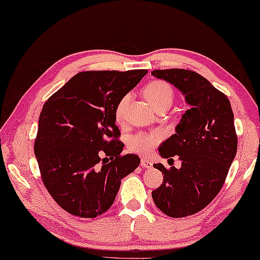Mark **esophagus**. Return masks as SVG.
Wrapping results in <instances>:
<instances>
[{
	"label": "esophagus",
	"instance_id": "1",
	"mask_svg": "<svg viewBox=\"0 0 260 260\" xmlns=\"http://www.w3.org/2000/svg\"><path fill=\"white\" fill-rule=\"evenodd\" d=\"M140 166H142L143 168H146V169H148V168H151L152 166H153V162L151 160H147V159H142L140 160Z\"/></svg>",
	"mask_w": 260,
	"mask_h": 260
}]
</instances>
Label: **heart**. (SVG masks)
Listing matches in <instances>:
<instances>
[{"mask_svg": "<svg viewBox=\"0 0 260 260\" xmlns=\"http://www.w3.org/2000/svg\"><path fill=\"white\" fill-rule=\"evenodd\" d=\"M143 94L146 100L150 102L152 107L156 110L168 109L174 101V90L168 83L164 80H152L147 83L143 88ZM130 95L125 94L122 96L115 107V120L117 123H122L125 118L126 107L129 105ZM161 140V135L158 131L144 133L135 135L129 140L130 151L138 154H148Z\"/></svg>", "mask_w": 260, "mask_h": 260, "instance_id": "obj_1", "label": "heart"}]
</instances>
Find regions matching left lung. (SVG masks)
Returning <instances> with one entry per match:
<instances>
[{
	"mask_svg": "<svg viewBox=\"0 0 260 260\" xmlns=\"http://www.w3.org/2000/svg\"><path fill=\"white\" fill-rule=\"evenodd\" d=\"M151 74L173 84L190 106L176 134L159 147L162 158L177 155L181 167L153 165L164 175L162 184L152 191L154 204L170 218H183L205 208L226 181L237 151L234 114L228 98L197 72L166 69Z\"/></svg>",
	"mask_w": 260,
	"mask_h": 260,
	"instance_id": "8db88e82",
	"label": "left lung"
}]
</instances>
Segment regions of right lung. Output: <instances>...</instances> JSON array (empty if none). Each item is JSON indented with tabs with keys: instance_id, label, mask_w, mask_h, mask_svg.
<instances>
[{
	"instance_id": "add662e5",
	"label": "right lung",
	"mask_w": 260,
	"mask_h": 260,
	"mask_svg": "<svg viewBox=\"0 0 260 260\" xmlns=\"http://www.w3.org/2000/svg\"><path fill=\"white\" fill-rule=\"evenodd\" d=\"M147 70L84 71L45 102L34 143L42 182L63 210L80 218L101 215L121 180L138 167V155H121L124 144L115 107Z\"/></svg>"
}]
</instances>
